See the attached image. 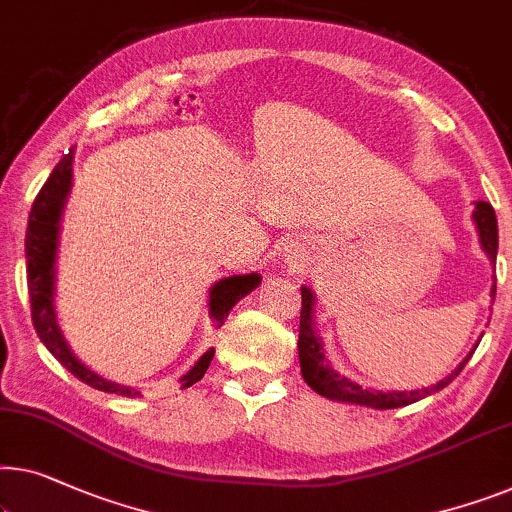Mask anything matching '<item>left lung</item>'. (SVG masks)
<instances>
[{"label":"left lung","mask_w":512,"mask_h":512,"mask_svg":"<svg viewBox=\"0 0 512 512\" xmlns=\"http://www.w3.org/2000/svg\"><path fill=\"white\" fill-rule=\"evenodd\" d=\"M473 224L478 228L480 247L490 258L492 265L496 263V249H499V228H496V214L494 207L485 201L476 203V210H473ZM302 311H300V339H298V353H300V369L302 379L314 392L321 397L335 399V402L344 404H358V406H369V409H399V406H409L418 399H425L427 395H434L446 388V385L455 379V376L462 372L466 362L476 351V346L471 348V353L459 362L455 372H450L446 379L439 381L436 385H429V388L420 390H367L362 385L353 383L346 379L339 372H335L330 365V360L325 358L323 351V339L316 330V293L311 291L309 286H302ZM496 295V279L492 284V300Z\"/></svg>","instance_id":"1"}]
</instances>
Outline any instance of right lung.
I'll list each match as a JSON object with an SVG mask.
<instances>
[{
  "label": "right lung",
  "instance_id": "1",
  "mask_svg": "<svg viewBox=\"0 0 512 512\" xmlns=\"http://www.w3.org/2000/svg\"><path fill=\"white\" fill-rule=\"evenodd\" d=\"M73 187V150L64 154L59 159V164L53 168L48 182L43 184V189L36 196L29 212L27 221V235H25V258H27V288H29V302H32V321L34 330L43 346L48 348L69 372L87 385H92L94 390L101 392H115L122 397H140L138 388L131 385H122L115 381H108L92 372L83 360H78V355L71 351V346L66 344L62 335V328L57 323L55 314V277H57V244H59V228H62V214L66 207V198L71 194ZM261 274L249 272V274H233V277H224L214 281L210 288V300H207V311L214 325H224V321L231 314V309L238 302L249 295L254 288L261 284ZM214 358V348L198 358L194 367L180 379L182 390L201 381L207 367Z\"/></svg>",
  "mask_w": 512,
  "mask_h": 512
}]
</instances>
